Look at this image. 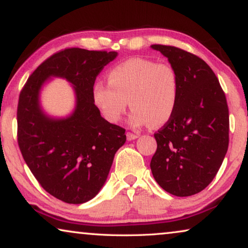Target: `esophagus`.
Masks as SVG:
<instances>
[{
    "instance_id": "34e87169",
    "label": "esophagus",
    "mask_w": 248,
    "mask_h": 248,
    "mask_svg": "<svg viewBox=\"0 0 248 248\" xmlns=\"http://www.w3.org/2000/svg\"><path fill=\"white\" fill-rule=\"evenodd\" d=\"M126 138H127L128 141H132V140L138 139V138H139V135H138V134H134V133L127 132V133H126Z\"/></svg>"
}]
</instances>
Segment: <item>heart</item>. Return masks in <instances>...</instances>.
Listing matches in <instances>:
<instances>
[{"instance_id": "heart-1", "label": "heart", "mask_w": 248, "mask_h": 248, "mask_svg": "<svg viewBox=\"0 0 248 248\" xmlns=\"http://www.w3.org/2000/svg\"><path fill=\"white\" fill-rule=\"evenodd\" d=\"M108 84L96 81L93 100L110 123H117L127 108L134 126L160 127L173 115L179 97V78L171 64L133 57L116 64L107 75Z\"/></svg>"}]
</instances>
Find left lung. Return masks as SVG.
Masks as SVG:
<instances>
[{"instance_id":"1","label":"left lung","mask_w":248,"mask_h":248,"mask_svg":"<svg viewBox=\"0 0 248 248\" xmlns=\"http://www.w3.org/2000/svg\"><path fill=\"white\" fill-rule=\"evenodd\" d=\"M151 48L167 57L179 78L173 115L154 134L151 171L171 195H196L214 180L227 153V100L213 69L198 56L172 46Z\"/></svg>"}]
</instances>
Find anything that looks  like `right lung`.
Here are the masks:
<instances>
[{
	"instance_id": "add662e5",
	"label": "right lung",
	"mask_w": 248,
	"mask_h": 248,
	"mask_svg": "<svg viewBox=\"0 0 248 248\" xmlns=\"http://www.w3.org/2000/svg\"><path fill=\"white\" fill-rule=\"evenodd\" d=\"M115 51L68 48L45 60L29 77L17 104V143L32 174L46 192L67 203H84L105 184L116 151L126 141L123 127L100 116L93 86ZM50 77L74 85L77 107L66 119L42 112L38 93Z\"/></svg>"
}]
</instances>
